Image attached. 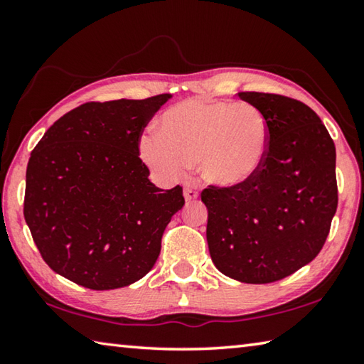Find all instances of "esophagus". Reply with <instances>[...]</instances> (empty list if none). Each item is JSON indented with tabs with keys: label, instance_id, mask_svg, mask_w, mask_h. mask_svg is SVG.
<instances>
[{
	"label": "esophagus",
	"instance_id": "esophagus-1",
	"mask_svg": "<svg viewBox=\"0 0 364 364\" xmlns=\"http://www.w3.org/2000/svg\"><path fill=\"white\" fill-rule=\"evenodd\" d=\"M197 197H199V193H197L196 189H193V188H184V199H186L188 202L196 200Z\"/></svg>",
	"mask_w": 364,
	"mask_h": 364
}]
</instances>
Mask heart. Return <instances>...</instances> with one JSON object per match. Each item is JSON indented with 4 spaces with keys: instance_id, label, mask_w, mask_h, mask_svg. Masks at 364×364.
<instances>
[{
    "instance_id": "1",
    "label": "heart",
    "mask_w": 364,
    "mask_h": 364,
    "mask_svg": "<svg viewBox=\"0 0 364 364\" xmlns=\"http://www.w3.org/2000/svg\"><path fill=\"white\" fill-rule=\"evenodd\" d=\"M269 151V127L250 102L193 97L160 115L156 136L139 141V154L152 170L181 176L197 165L210 186L236 189L260 173Z\"/></svg>"
}]
</instances>
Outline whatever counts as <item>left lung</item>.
I'll return each instance as SVG.
<instances>
[{"label": "left lung", "mask_w": 364, "mask_h": 364, "mask_svg": "<svg viewBox=\"0 0 364 364\" xmlns=\"http://www.w3.org/2000/svg\"><path fill=\"white\" fill-rule=\"evenodd\" d=\"M239 97L267 119L269 151L245 186L202 191L208 252L228 278L268 284L291 276L323 249L337 210L336 146L306 104L255 91Z\"/></svg>", "instance_id": "1"}]
</instances>
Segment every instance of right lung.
Instances as JSON below:
<instances>
[{
    "label": "right lung",
    "mask_w": 364,
    "mask_h": 364,
    "mask_svg": "<svg viewBox=\"0 0 364 364\" xmlns=\"http://www.w3.org/2000/svg\"><path fill=\"white\" fill-rule=\"evenodd\" d=\"M171 95L86 102L30 154L23 217L43 260L93 291L130 286L156 264L183 188L149 180L139 138Z\"/></svg>",
    "instance_id": "1"
}]
</instances>
